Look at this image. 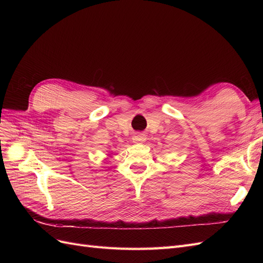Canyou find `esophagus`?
Here are the masks:
<instances>
[{
  "label": "esophagus",
  "instance_id": "esophagus-1",
  "mask_svg": "<svg viewBox=\"0 0 263 263\" xmlns=\"http://www.w3.org/2000/svg\"><path fill=\"white\" fill-rule=\"evenodd\" d=\"M145 140H146V136H145L144 134H141V133H137L133 137V141L135 142V144H141V142H144Z\"/></svg>",
  "mask_w": 263,
  "mask_h": 263
}]
</instances>
